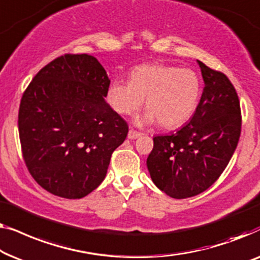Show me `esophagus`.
I'll use <instances>...</instances> for the list:
<instances>
[{
	"instance_id": "1",
	"label": "esophagus",
	"mask_w": 260,
	"mask_h": 260,
	"mask_svg": "<svg viewBox=\"0 0 260 260\" xmlns=\"http://www.w3.org/2000/svg\"><path fill=\"white\" fill-rule=\"evenodd\" d=\"M141 135L140 132L138 131H134V129H129L128 132V139H137Z\"/></svg>"
}]
</instances>
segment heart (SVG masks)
Wrapping results in <instances>:
<instances>
[{
  "label": "heart",
  "mask_w": 260,
  "mask_h": 260,
  "mask_svg": "<svg viewBox=\"0 0 260 260\" xmlns=\"http://www.w3.org/2000/svg\"><path fill=\"white\" fill-rule=\"evenodd\" d=\"M200 94L202 81L193 69L147 63L132 69L129 81H113L107 89V101L119 114L128 115L140 108L146 98L148 111L138 122L158 120L164 128H175L193 115Z\"/></svg>",
  "instance_id": "1"
}]
</instances>
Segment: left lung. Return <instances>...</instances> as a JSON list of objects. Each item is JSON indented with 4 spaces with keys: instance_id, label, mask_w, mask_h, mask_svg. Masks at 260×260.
<instances>
[{
    "instance_id": "obj_1",
    "label": "left lung",
    "mask_w": 260,
    "mask_h": 260,
    "mask_svg": "<svg viewBox=\"0 0 260 260\" xmlns=\"http://www.w3.org/2000/svg\"><path fill=\"white\" fill-rule=\"evenodd\" d=\"M204 92L194 114L170 135L153 138L147 168L156 187L175 199L194 197L214 184L238 145L239 99L224 73L198 61Z\"/></svg>"
}]
</instances>
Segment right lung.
<instances>
[{
	"mask_svg": "<svg viewBox=\"0 0 260 260\" xmlns=\"http://www.w3.org/2000/svg\"><path fill=\"white\" fill-rule=\"evenodd\" d=\"M109 83L94 56L64 54L45 66L22 95V155L31 177L52 194H89L125 141L128 125L105 101Z\"/></svg>",
	"mask_w": 260,
	"mask_h": 260,
	"instance_id": "add662e5",
	"label": "right lung"
}]
</instances>
